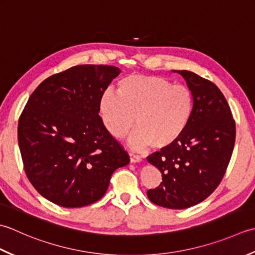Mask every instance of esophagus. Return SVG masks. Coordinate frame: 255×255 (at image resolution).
<instances>
[{"mask_svg":"<svg viewBox=\"0 0 255 255\" xmlns=\"http://www.w3.org/2000/svg\"><path fill=\"white\" fill-rule=\"evenodd\" d=\"M128 155H129V162L131 163H139L142 160V158L139 157V156H137V155H135V154H133V153H128Z\"/></svg>","mask_w":255,"mask_h":255,"instance_id":"34e87169","label":"esophagus"}]
</instances>
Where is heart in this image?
I'll list each match as a JSON object with an SVG mask.
<instances>
[{"mask_svg":"<svg viewBox=\"0 0 255 255\" xmlns=\"http://www.w3.org/2000/svg\"><path fill=\"white\" fill-rule=\"evenodd\" d=\"M103 124L112 136L128 137L134 149L149 145L163 149L184 134L194 111V96L187 86L173 85L158 76L131 75L118 84V95L106 91L99 101Z\"/></svg>","mask_w":255,"mask_h":255,"instance_id":"heart-1","label":"heart"}]
</instances>
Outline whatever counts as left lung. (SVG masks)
Listing matches in <instances>:
<instances>
[{"mask_svg": "<svg viewBox=\"0 0 255 255\" xmlns=\"http://www.w3.org/2000/svg\"><path fill=\"white\" fill-rule=\"evenodd\" d=\"M184 78L194 96V111L184 134L170 146L147 157L163 181L147 190L153 204L186 209L214 193L226 173L236 141V123L219 88L188 70Z\"/></svg>", "mask_w": 255, "mask_h": 255, "instance_id": "obj_1", "label": "left lung"}]
</instances>
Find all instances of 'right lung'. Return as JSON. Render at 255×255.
<instances>
[{
	"mask_svg": "<svg viewBox=\"0 0 255 255\" xmlns=\"http://www.w3.org/2000/svg\"><path fill=\"white\" fill-rule=\"evenodd\" d=\"M120 72L75 66L30 95L18 121V146L26 175L44 198L65 208L91 205L106 194L113 171L129 163L99 116L100 98Z\"/></svg>",
	"mask_w": 255,
	"mask_h": 255,
	"instance_id": "1",
	"label": "right lung"
}]
</instances>
